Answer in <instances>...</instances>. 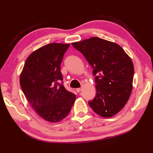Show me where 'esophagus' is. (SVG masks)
<instances>
[{
  "mask_svg": "<svg viewBox=\"0 0 153 153\" xmlns=\"http://www.w3.org/2000/svg\"><path fill=\"white\" fill-rule=\"evenodd\" d=\"M80 91H81V88H76V91H77V92H78V93H79V92H80Z\"/></svg>",
  "mask_w": 153,
  "mask_h": 153,
  "instance_id": "obj_1",
  "label": "esophagus"
}]
</instances>
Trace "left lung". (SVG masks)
I'll return each mask as SVG.
<instances>
[{"label":"left lung","instance_id":"1","mask_svg":"<svg viewBox=\"0 0 153 153\" xmlns=\"http://www.w3.org/2000/svg\"><path fill=\"white\" fill-rule=\"evenodd\" d=\"M93 68L96 95L88 104L103 117H110L126 105L132 92L134 66L119 45L93 37L72 43Z\"/></svg>","mask_w":153,"mask_h":153}]
</instances>
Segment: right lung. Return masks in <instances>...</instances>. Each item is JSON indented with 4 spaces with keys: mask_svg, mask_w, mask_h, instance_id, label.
<instances>
[{
    "mask_svg": "<svg viewBox=\"0 0 153 153\" xmlns=\"http://www.w3.org/2000/svg\"><path fill=\"white\" fill-rule=\"evenodd\" d=\"M69 46L70 44L50 43L36 50L25 60L20 78L21 89L29 103L48 122L65 118L76 97L65 89L60 71Z\"/></svg>",
    "mask_w": 153,
    "mask_h": 153,
    "instance_id": "1",
    "label": "right lung"
}]
</instances>
